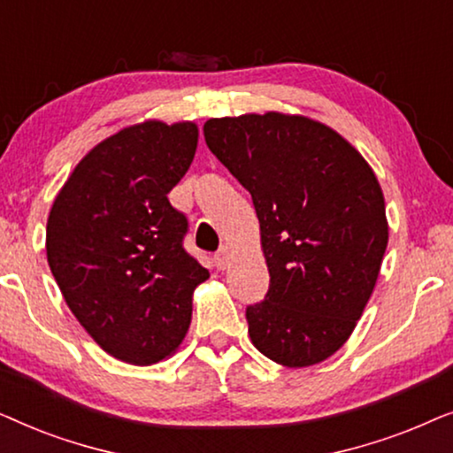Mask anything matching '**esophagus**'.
<instances>
[{"label":"esophagus","instance_id":"esophagus-1","mask_svg":"<svg viewBox=\"0 0 453 453\" xmlns=\"http://www.w3.org/2000/svg\"><path fill=\"white\" fill-rule=\"evenodd\" d=\"M228 264H231V253H228L226 247H222V250L214 256V265L219 270H226Z\"/></svg>","mask_w":453,"mask_h":453}]
</instances>
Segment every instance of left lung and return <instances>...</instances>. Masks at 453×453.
<instances>
[{
	"instance_id": "8db88e82",
	"label": "left lung",
	"mask_w": 453,
	"mask_h": 453,
	"mask_svg": "<svg viewBox=\"0 0 453 453\" xmlns=\"http://www.w3.org/2000/svg\"><path fill=\"white\" fill-rule=\"evenodd\" d=\"M203 138L259 220L270 288L245 311L253 346L284 367L326 361L361 319L388 247L375 173L342 135L301 115L208 119Z\"/></svg>"
}]
</instances>
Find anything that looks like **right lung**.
Segmentation results:
<instances>
[{"mask_svg": "<svg viewBox=\"0 0 453 453\" xmlns=\"http://www.w3.org/2000/svg\"><path fill=\"white\" fill-rule=\"evenodd\" d=\"M197 126L144 121L92 148L55 197L47 262L67 307L111 357L152 365L183 342L210 276L183 247L169 191L194 160Z\"/></svg>", "mask_w": 453, "mask_h": 453, "instance_id": "add662e5", "label": "right lung"}]
</instances>
